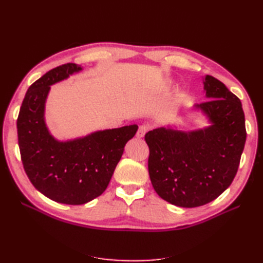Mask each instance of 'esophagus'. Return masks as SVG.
<instances>
[{
  "label": "esophagus",
  "instance_id": "obj_1",
  "mask_svg": "<svg viewBox=\"0 0 263 263\" xmlns=\"http://www.w3.org/2000/svg\"><path fill=\"white\" fill-rule=\"evenodd\" d=\"M149 130V127L147 125H141L139 126V128L137 130V137L138 138H142L145 136V134Z\"/></svg>",
  "mask_w": 263,
  "mask_h": 263
}]
</instances>
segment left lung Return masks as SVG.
Instances as JSON below:
<instances>
[{
    "instance_id": "8db88e82",
    "label": "left lung",
    "mask_w": 263,
    "mask_h": 263,
    "mask_svg": "<svg viewBox=\"0 0 263 263\" xmlns=\"http://www.w3.org/2000/svg\"><path fill=\"white\" fill-rule=\"evenodd\" d=\"M203 84L208 101L192 108L209 126L184 132L168 125L145 136L151 184L180 208L208 204L232 184L247 137L240 100L212 76H205Z\"/></svg>"
}]
</instances>
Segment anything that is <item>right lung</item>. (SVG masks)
Listing matches in <instances>:
<instances>
[{
    "instance_id": "add662e5",
    "label": "right lung",
    "mask_w": 263,
    "mask_h": 263,
    "mask_svg": "<svg viewBox=\"0 0 263 263\" xmlns=\"http://www.w3.org/2000/svg\"><path fill=\"white\" fill-rule=\"evenodd\" d=\"M83 68L66 63L44 74L29 86L17 118L22 162L28 179L50 200L81 205L106 190L127 141L138 126L97 130L68 140L54 138L45 119L50 86Z\"/></svg>"
}]
</instances>
